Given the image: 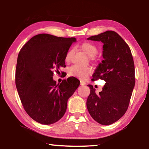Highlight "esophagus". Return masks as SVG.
<instances>
[{
  "label": "esophagus",
  "instance_id": "obj_1",
  "mask_svg": "<svg viewBox=\"0 0 149 149\" xmlns=\"http://www.w3.org/2000/svg\"><path fill=\"white\" fill-rule=\"evenodd\" d=\"M80 84H81V85H86V83H85V81H80Z\"/></svg>",
  "mask_w": 149,
  "mask_h": 149
}]
</instances>
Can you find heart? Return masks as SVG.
Instances as JSON below:
<instances>
[{"instance_id": "b5f03b06", "label": "heart", "mask_w": 149, "mask_h": 149, "mask_svg": "<svg viewBox=\"0 0 149 149\" xmlns=\"http://www.w3.org/2000/svg\"><path fill=\"white\" fill-rule=\"evenodd\" d=\"M80 49L84 53L86 54L90 58L95 57L98 53V48L95 44L91 42H85L80 46ZM72 50H70L65 56V61L69 62L71 59ZM92 70L89 68H83L77 65H73L68 70V74L70 76L76 77L81 79H85L88 75L91 74Z\"/></svg>"}]
</instances>
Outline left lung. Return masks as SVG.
Wrapping results in <instances>:
<instances>
[{"mask_svg":"<svg viewBox=\"0 0 149 149\" xmlns=\"http://www.w3.org/2000/svg\"><path fill=\"white\" fill-rule=\"evenodd\" d=\"M103 43L104 60L96 68L93 81L98 79L106 84L97 94L91 85L87 100V108L96 122L110 125L120 120L127 110L135 87V66L127 44L117 33L107 31L87 38Z\"/></svg>","mask_w":149,"mask_h":149,"instance_id":"1","label":"left lung"}]
</instances>
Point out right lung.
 Returning a JSON list of instances; mask_svg holds the SVG:
<instances>
[{
  "mask_svg": "<svg viewBox=\"0 0 149 149\" xmlns=\"http://www.w3.org/2000/svg\"><path fill=\"white\" fill-rule=\"evenodd\" d=\"M74 42V37L39 34L19 52L16 70L17 93L27 114L41 124L50 125L61 119L68 100L80 84L74 77L60 84L52 79L54 70L65 67V56Z\"/></svg>",
  "mask_w": 149,
  "mask_h": 149,
  "instance_id": "right-lung-1",
  "label": "right lung"
}]
</instances>
